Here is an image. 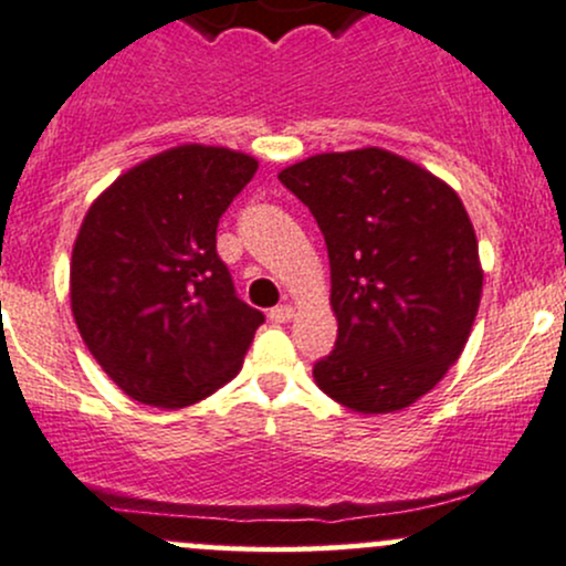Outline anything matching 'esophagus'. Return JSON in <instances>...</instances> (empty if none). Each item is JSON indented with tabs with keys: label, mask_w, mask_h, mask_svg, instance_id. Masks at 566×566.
<instances>
[{
	"label": "esophagus",
	"mask_w": 566,
	"mask_h": 566,
	"mask_svg": "<svg viewBox=\"0 0 566 566\" xmlns=\"http://www.w3.org/2000/svg\"><path fill=\"white\" fill-rule=\"evenodd\" d=\"M268 319H271V323H276V325L290 323V319H293V306H287V303H284V306L271 308V312H268Z\"/></svg>",
	"instance_id": "esophagus-1"
}]
</instances>
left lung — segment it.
I'll use <instances>...</instances> for the list:
<instances>
[{"mask_svg":"<svg viewBox=\"0 0 566 566\" xmlns=\"http://www.w3.org/2000/svg\"><path fill=\"white\" fill-rule=\"evenodd\" d=\"M279 181L317 219L338 336L314 363L319 390L385 415L437 388L478 317L483 271L461 198L382 148L317 154Z\"/></svg>","mask_w":566,"mask_h":566,"instance_id":"1","label":"left lung"}]
</instances>
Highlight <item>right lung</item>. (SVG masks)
Returning a JSON list of instances; mask_svg holds the SVG:
<instances>
[{
  "label": "right lung",
  "mask_w": 566,
  "mask_h": 566,
  "mask_svg": "<svg viewBox=\"0 0 566 566\" xmlns=\"http://www.w3.org/2000/svg\"><path fill=\"white\" fill-rule=\"evenodd\" d=\"M258 163L178 146L111 184L81 224L73 317L94 360L129 398L181 409L235 377L265 314L238 298L217 228Z\"/></svg>",
  "instance_id": "add662e5"
}]
</instances>
